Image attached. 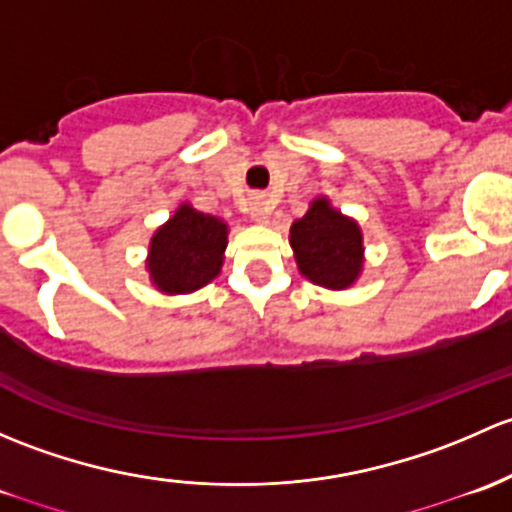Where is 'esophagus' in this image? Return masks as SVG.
<instances>
[{
    "label": "esophagus",
    "mask_w": 512,
    "mask_h": 512,
    "mask_svg": "<svg viewBox=\"0 0 512 512\" xmlns=\"http://www.w3.org/2000/svg\"><path fill=\"white\" fill-rule=\"evenodd\" d=\"M249 212H251V219H254L256 224H268V217H271V207H268L263 199H254Z\"/></svg>",
    "instance_id": "1"
}]
</instances>
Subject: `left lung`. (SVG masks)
Masks as SVG:
<instances>
[{
	"label": "left lung",
	"instance_id": "left-lung-1",
	"mask_svg": "<svg viewBox=\"0 0 512 512\" xmlns=\"http://www.w3.org/2000/svg\"><path fill=\"white\" fill-rule=\"evenodd\" d=\"M291 249L300 276L328 291H347L365 271V236L355 219L328 197H315L308 212L291 224Z\"/></svg>",
	"mask_w": 512,
	"mask_h": 512
}]
</instances>
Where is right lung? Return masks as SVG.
<instances>
[{"label": "right lung", "instance_id": "right-lung-1", "mask_svg": "<svg viewBox=\"0 0 512 512\" xmlns=\"http://www.w3.org/2000/svg\"><path fill=\"white\" fill-rule=\"evenodd\" d=\"M229 226L182 202L170 219L157 226L147 246L145 271L165 295L194 293L212 283L224 266Z\"/></svg>", "mask_w": 512, "mask_h": 512}]
</instances>
